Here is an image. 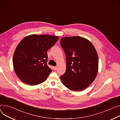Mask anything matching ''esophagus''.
<instances>
[{"label": "esophagus", "mask_w": 120, "mask_h": 120, "mask_svg": "<svg viewBox=\"0 0 120 120\" xmlns=\"http://www.w3.org/2000/svg\"><path fill=\"white\" fill-rule=\"evenodd\" d=\"M53 69H54V71H56V70H57V67H53Z\"/></svg>", "instance_id": "obj_1"}]
</instances>
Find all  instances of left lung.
Instances as JSON below:
<instances>
[{
  "label": "left lung",
  "instance_id": "obj_1",
  "mask_svg": "<svg viewBox=\"0 0 120 120\" xmlns=\"http://www.w3.org/2000/svg\"><path fill=\"white\" fill-rule=\"evenodd\" d=\"M61 46L66 53L67 66L60 77L63 84L72 91H81L95 80L99 59L92 43L80 36L63 37Z\"/></svg>",
  "mask_w": 120,
  "mask_h": 120
}]
</instances>
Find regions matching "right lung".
<instances>
[{
	"mask_svg": "<svg viewBox=\"0 0 120 120\" xmlns=\"http://www.w3.org/2000/svg\"><path fill=\"white\" fill-rule=\"evenodd\" d=\"M58 36L32 34L21 40L14 53L16 74L23 83L36 85L46 80L52 69L47 64V51L58 40Z\"/></svg>",
	"mask_w": 120,
	"mask_h": 120,
	"instance_id": "add662e5",
	"label": "right lung"
}]
</instances>
